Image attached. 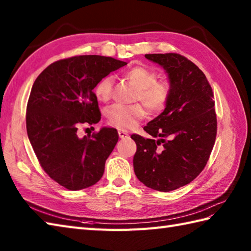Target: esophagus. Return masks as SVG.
Returning <instances> with one entry per match:
<instances>
[{
  "label": "esophagus",
  "mask_w": 251,
  "mask_h": 251,
  "mask_svg": "<svg viewBox=\"0 0 251 251\" xmlns=\"http://www.w3.org/2000/svg\"><path fill=\"white\" fill-rule=\"evenodd\" d=\"M119 136L121 139H125V138H128V132L125 131V130H119Z\"/></svg>",
  "instance_id": "34e87169"
}]
</instances>
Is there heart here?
<instances>
[{
	"label": "heart",
	"instance_id": "1",
	"mask_svg": "<svg viewBox=\"0 0 251 251\" xmlns=\"http://www.w3.org/2000/svg\"><path fill=\"white\" fill-rule=\"evenodd\" d=\"M126 78L138 89L136 100H140L151 112H159L165 108L170 96V86L165 81H156V73L142 66L130 68L125 73ZM113 77L108 75L101 78L95 87L98 100L106 102L112 96ZM147 116V111L141 104L124 105L115 103L106 111L111 125L120 129H130Z\"/></svg>",
	"mask_w": 251,
	"mask_h": 251
}]
</instances>
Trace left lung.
<instances>
[{"instance_id": "obj_1", "label": "left lung", "mask_w": 251, "mask_h": 251, "mask_svg": "<svg viewBox=\"0 0 251 251\" xmlns=\"http://www.w3.org/2000/svg\"><path fill=\"white\" fill-rule=\"evenodd\" d=\"M145 57L167 73L170 96L162 113L143 127L152 139L131 136L134 170L148 188L169 192L190 183L206 166L217 135L214 94L205 74L185 57Z\"/></svg>"}]
</instances>
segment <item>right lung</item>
<instances>
[{"label":"right lung","mask_w":251,"mask_h":251,"mask_svg":"<svg viewBox=\"0 0 251 251\" xmlns=\"http://www.w3.org/2000/svg\"><path fill=\"white\" fill-rule=\"evenodd\" d=\"M126 65L98 55L71 57L51 63L32 86L25 116L30 143L45 173L68 190L86 189L102 177L117 130L102 127L88 138L76 131L100 121L94 88Z\"/></svg>","instance_id":"right-lung-1"}]
</instances>
